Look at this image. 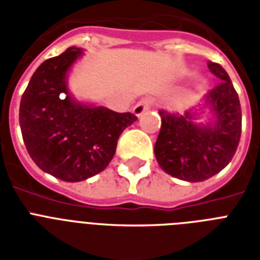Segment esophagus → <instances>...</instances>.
Returning a JSON list of instances; mask_svg holds the SVG:
<instances>
[{
    "instance_id": "34e87169",
    "label": "esophagus",
    "mask_w": 260,
    "mask_h": 260,
    "mask_svg": "<svg viewBox=\"0 0 260 260\" xmlns=\"http://www.w3.org/2000/svg\"><path fill=\"white\" fill-rule=\"evenodd\" d=\"M151 104H152V100H151L150 97L142 98V100H140V101H139L138 104L134 106L135 116H138V117H139V116H142V114L144 113L146 110L150 109Z\"/></svg>"
}]
</instances>
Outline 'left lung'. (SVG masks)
Masks as SVG:
<instances>
[{"instance_id": "1", "label": "left lung", "mask_w": 260, "mask_h": 260, "mask_svg": "<svg viewBox=\"0 0 260 260\" xmlns=\"http://www.w3.org/2000/svg\"><path fill=\"white\" fill-rule=\"evenodd\" d=\"M218 83L205 95L202 112L183 114L159 110L160 132L155 143L159 166L171 177L201 182L213 177L232 160L242 135V108L230 75L218 63L208 62ZM208 109L212 118L206 124L197 122Z\"/></svg>"}]
</instances>
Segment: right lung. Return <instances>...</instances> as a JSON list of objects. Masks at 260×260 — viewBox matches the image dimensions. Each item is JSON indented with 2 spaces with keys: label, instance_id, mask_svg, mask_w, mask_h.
Listing matches in <instances>:
<instances>
[{
  "label": "right lung",
  "instance_id": "1",
  "mask_svg": "<svg viewBox=\"0 0 260 260\" xmlns=\"http://www.w3.org/2000/svg\"><path fill=\"white\" fill-rule=\"evenodd\" d=\"M83 55L70 47L47 59L30 78L20 102V126L28 154L39 169L64 182H79L105 170L122 131L138 117L75 101L67 73Z\"/></svg>",
  "mask_w": 260,
  "mask_h": 260
}]
</instances>
